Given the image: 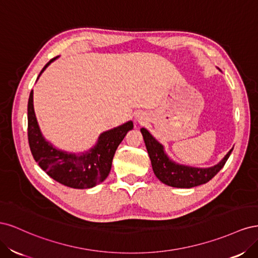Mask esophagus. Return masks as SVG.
Masks as SVG:
<instances>
[{"label": "esophagus", "instance_id": "obj_1", "mask_svg": "<svg viewBox=\"0 0 258 258\" xmlns=\"http://www.w3.org/2000/svg\"><path fill=\"white\" fill-rule=\"evenodd\" d=\"M136 118H137V120H138L139 122H143V120H144L143 116H141V115H138V116L136 117Z\"/></svg>", "mask_w": 258, "mask_h": 258}]
</instances>
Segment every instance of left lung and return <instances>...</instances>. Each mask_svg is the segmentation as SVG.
<instances>
[{
	"instance_id": "obj_1",
	"label": "left lung",
	"mask_w": 258,
	"mask_h": 258,
	"mask_svg": "<svg viewBox=\"0 0 258 258\" xmlns=\"http://www.w3.org/2000/svg\"><path fill=\"white\" fill-rule=\"evenodd\" d=\"M141 134L144 139L147 153L150 155L155 175L163 184L177 187V188H191V187L209 182L224 167L225 162L227 161L233 150L232 147L220 162L212 167H190L181 165V163H177L171 159L166 153L163 145L159 143L147 129L141 128Z\"/></svg>"
}]
</instances>
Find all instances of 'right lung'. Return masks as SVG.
I'll use <instances>...</instances> for the list:
<instances>
[{
	"label": "right lung",
	"mask_w": 258,
	"mask_h": 258,
	"mask_svg": "<svg viewBox=\"0 0 258 258\" xmlns=\"http://www.w3.org/2000/svg\"><path fill=\"white\" fill-rule=\"evenodd\" d=\"M46 64L38 75L45 71L51 62ZM36 80V81H37ZM134 129L131 120L118 127L104 131L98 138L95 146L83 153H69L54 147L42 135L33 107V90L28 102V139L34 160L46 173L60 184L71 188H91L102 183L112 168V161L117 147L127 132Z\"/></svg>",
	"instance_id": "obj_1"
}]
</instances>
